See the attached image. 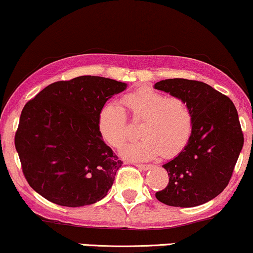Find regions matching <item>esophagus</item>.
I'll return each instance as SVG.
<instances>
[{
	"label": "esophagus",
	"mask_w": 253,
	"mask_h": 253,
	"mask_svg": "<svg viewBox=\"0 0 253 253\" xmlns=\"http://www.w3.org/2000/svg\"><path fill=\"white\" fill-rule=\"evenodd\" d=\"M135 167H138L139 169L146 171V170L151 169V168H152V165H150V164H135Z\"/></svg>",
	"instance_id": "1"
}]
</instances>
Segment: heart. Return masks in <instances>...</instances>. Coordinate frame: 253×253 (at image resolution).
Returning a JSON list of instances; mask_svg holds the SVG:
<instances>
[{
	"mask_svg": "<svg viewBox=\"0 0 253 253\" xmlns=\"http://www.w3.org/2000/svg\"><path fill=\"white\" fill-rule=\"evenodd\" d=\"M121 102L134 120L143 121L139 129L140 140L132 141L121 150V156L130 161H150L162 155L170 158L187 146L193 133V112L179 97L149 88L125 95ZM98 130L107 144L120 149L128 138V126L124 109L109 102L98 115Z\"/></svg>",
	"mask_w": 253,
	"mask_h": 253,
	"instance_id": "heart-1",
	"label": "heart"
}]
</instances>
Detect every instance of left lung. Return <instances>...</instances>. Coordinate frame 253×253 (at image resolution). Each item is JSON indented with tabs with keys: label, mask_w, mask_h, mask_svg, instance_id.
<instances>
[{
	"label": "left lung",
	"mask_w": 253,
	"mask_h": 253,
	"mask_svg": "<svg viewBox=\"0 0 253 253\" xmlns=\"http://www.w3.org/2000/svg\"><path fill=\"white\" fill-rule=\"evenodd\" d=\"M155 89L187 101L193 112V133L187 146L163 168L169 184L156 193L172 207H196L227 187L244 145L233 102L208 84L184 78L159 81Z\"/></svg>",
	"instance_id": "1"
}]
</instances>
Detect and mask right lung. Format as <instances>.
Returning <instances> with one entry per match:
<instances>
[{"mask_svg": "<svg viewBox=\"0 0 253 253\" xmlns=\"http://www.w3.org/2000/svg\"><path fill=\"white\" fill-rule=\"evenodd\" d=\"M127 84L80 76L42 89L26 103L15 149L28 184L48 201L82 207L100 201L123 162L104 144L98 115Z\"/></svg>", "mask_w": 253, "mask_h": 253, "instance_id": "add662e5", "label": "right lung"}]
</instances>
